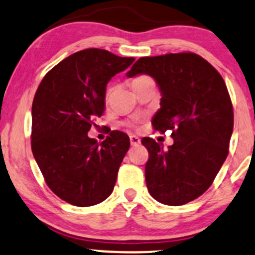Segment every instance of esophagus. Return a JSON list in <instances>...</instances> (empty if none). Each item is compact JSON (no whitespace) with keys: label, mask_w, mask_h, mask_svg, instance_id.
<instances>
[{"label":"esophagus","mask_w":255,"mask_h":255,"mask_svg":"<svg viewBox=\"0 0 255 255\" xmlns=\"http://www.w3.org/2000/svg\"><path fill=\"white\" fill-rule=\"evenodd\" d=\"M129 140H130V144L133 145V146H136V145H139L141 142L140 138H138L136 135H130L129 136Z\"/></svg>","instance_id":"1"}]
</instances>
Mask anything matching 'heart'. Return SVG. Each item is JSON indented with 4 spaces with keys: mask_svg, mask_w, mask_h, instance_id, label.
<instances>
[{
    "mask_svg": "<svg viewBox=\"0 0 255 255\" xmlns=\"http://www.w3.org/2000/svg\"><path fill=\"white\" fill-rule=\"evenodd\" d=\"M145 78H147V77H146V76H139V77H135V78H134V80L132 81V85H133V83L140 82V81L145 80ZM128 125H129V126H134V122H129V123H128Z\"/></svg>",
    "mask_w": 255,
    "mask_h": 255,
    "instance_id": "obj_1",
    "label": "heart"
}]
</instances>
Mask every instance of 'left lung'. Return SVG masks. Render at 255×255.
I'll use <instances>...</instances> for the list:
<instances>
[{
	"instance_id": "left-lung-1",
	"label": "left lung",
	"mask_w": 255,
	"mask_h": 255,
	"mask_svg": "<svg viewBox=\"0 0 255 255\" xmlns=\"http://www.w3.org/2000/svg\"><path fill=\"white\" fill-rule=\"evenodd\" d=\"M149 75L161 91L156 130L172 129L174 142L163 150L142 138L149 151L145 180L150 195L168 206L200 197L212 185L228 157L234 110L223 77L195 53H169L136 60L127 77Z\"/></svg>"
}]
</instances>
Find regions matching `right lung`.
Masks as SVG:
<instances>
[{"instance_id":"right-lung-1","label":"right lung","mask_w":255,"mask_h":255,"mask_svg":"<svg viewBox=\"0 0 255 255\" xmlns=\"http://www.w3.org/2000/svg\"><path fill=\"white\" fill-rule=\"evenodd\" d=\"M133 61L105 49L80 50L47 72L36 91L33 157L49 189L70 205H98L113 192L129 138L114 130L99 144L88 132L104 114L108 82Z\"/></svg>"}]
</instances>
